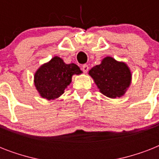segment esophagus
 I'll use <instances>...</instances> for the list:
<instances>
[{"instance_id":"1","label":"esophagus","mask_w":159,"mask_h":159,"mask_svg":"<svg viewBox=\"0 0 159 159\" xmlns=\"http://www.w3.org/2000/svg\"><path fill=\"white\" fill-rule=\"evenodd\" d=\"M82 69L84 72H87V71H88V69H89V67H88V65L87 64H84V65H82Z\"/></svg>"}]
</instances>
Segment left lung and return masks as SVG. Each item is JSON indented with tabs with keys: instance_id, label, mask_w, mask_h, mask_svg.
<instances>
[{
	"instance_id": "1",
	"label": "left lung",
	"mask_w": 159,
	"mask_h": 159,
	"mask_svg": "<svg viewBox=\"0 0 159 159\" xmlns=\"http://www.w3.org/2000/svg\"><path fill=\"white\" fill-rule=\"evenodd\" d=\"M89 74L100 92L110 98L122 97L131 82V72L128 66L111 57H105L101 64L90 70Z\"/></svg>"
}]
</instances>
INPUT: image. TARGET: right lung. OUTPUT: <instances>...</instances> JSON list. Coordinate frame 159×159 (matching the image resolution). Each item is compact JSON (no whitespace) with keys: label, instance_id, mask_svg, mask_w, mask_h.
Instances as JSON below:
<instances>
[{"label":"right lung","instance_id":"obj_1","mask_svg":"<svg viewBox=\"0 0 159 159\" xmlns=\"http://www.w3.org/2000/svg\"><path fill=\"white\" fill-rule=\"evenodd\" d=\"M82 71L74 63L66 64L62 58L54 57L42 65L34 74V85L43 98L53 100L64 92L72 82V75L80 74Z\"/></svg>","mask_w":159,"mask_h":159}]
</instances>
